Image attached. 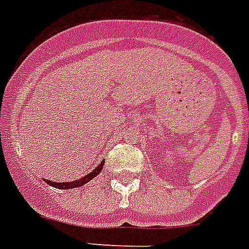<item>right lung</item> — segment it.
Here are the masks:
<instances>
[{
  "instance_id": "obj_1",
  "label": "right lung",
  "mask_w": 249,
  "mask_h": 249,
  "mask_svg": "<svg viewBox=\"0 0 249 249\" xmlns=\"http://www.w3.org/2000/svg\"><path fill=\"white\" fill-rule=\"evenodd\" d=\"M103 165H105V161H102V163L93 170V172H90L89 174H86L85 177L80 178V179H77V181L62 182V183H59V182H52V181H48V179H45V182H46L48 185L54 186V187H56V189H62V190L76 189V187H80V186H84L85 183H88L90 179H93L95 176H98V174L101 173V170H102V168H103Z\"/></svg>"
}]
</instances>
